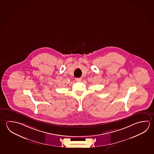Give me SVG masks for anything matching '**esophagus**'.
<instances>
[{
    "mask_svg": "<svg viewBox=\"0 0 154 154\" xmlns=\"http://www.w3.org/2000/svg\"><path fill=\"white\" fill-rule=\"evenodd\" d=\"M81 78H76V81L77 82H81Z\"/></svg>",
    "mask_w": 154,
    "mask_h": 154,
    "instance_id": "esophagus-1",
    "label": "esophagus"
}]
</instances>
